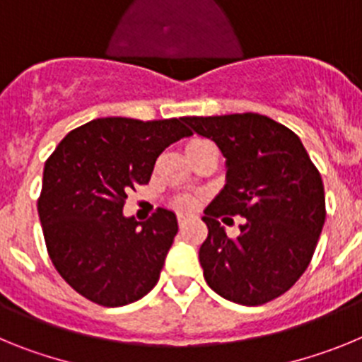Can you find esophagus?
Returning a JSON list of instances; mask_svg holds the SVG:
<instances>
[{
  "label": "esophagus",
  "instance_id": "obj_1",
  "mask_svg": "<svg viewBox=\"0 0 362 362\" xmlns=\"http://www.w3.org/2000/svg\"><path fill=\"white\" fill-rule=\"evenodd\" d=\"M177 221H179V228H187V225H188V217L187 216H183V214H179Z\"/></svg>",
  "mask_w": 362,
  "mask_h": 362
}]
</instances>
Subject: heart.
<instances>
[{
	"mask_svg": "<svg viewBox=\"0 0 362 362\" xmlns=\"http://www.w3.org/2000/svg\"><path fill=\"white\" fill-rule=\"evenodd\" d=\"M204 143H209V141H201V139H196V141H192V143H188V146H187V150L188 148H192V146H197V145H204ZM185 206H192V201H185Z\"/></svg>",
	"mask_w": 362,
	"mask_h": 362,
	"instance_id": "heart-1",
	"label": "heart"
}]
</instances>
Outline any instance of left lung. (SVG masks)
I'll use <instances>...</instances> for the list:
<instances>
[{"label": "left lung", "mask_w": 362, "mask_h": 362, "mask_svg": "<svg viewBox=\"0 0 362 362\" xmlns=\"http://www.w3.org/2000/svg\"><path fill=\"white\" fill-rule=\"evenodd\" d=\"M183 121L226 159L225 187L203 216L209 226L199 248L204 281L245 306L283 296L308 268L325 225L321 174L299 137L267 116L248 112ZM225 213L245 217L238 238L226 236L216 221Z\"/></svg>", "instance_id": "8db88e82"}]
</instances>
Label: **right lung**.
Masks as SVG:
<instances>
[{
	"label": "right lung",
	"instance_id": "obj_1",
	"mask_svg": "<svg viewBox=\"0 0 362 362\" xmlns=\"http://www.w3.org/2000/svg\"><path fill=\"white\" fill-rule=\"evenodd\" d=\"M183 117H99L63 137L43 170L37 201L45 243L59 276L101 306H124L158 284L177 217L158 209L137 223L127 194L150 181L156 159L190 137Z\"/></svg>",
	"mask_w": 362,
	"mask_h": 362
}]
</instances>
